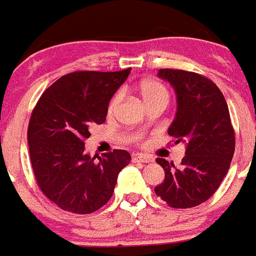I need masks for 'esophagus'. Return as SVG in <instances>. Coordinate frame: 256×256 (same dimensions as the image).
I'll list each match as a JSON object with an SVG mask.
<instances>
[{"instance_id": "esophagus-1", "label": "esophagus", "mask_w": 256, "mask_h": 256, "mask_svg": "<svg viewBox=\"0 0 256 256\" xmlns=\"http://www.w3.org/2000/svg\"><path fill=\"white\" fill-rule=\"evenodd\" d=\"M132 162L134 163H149L152 162V158L146 156V155H132Z\"/></svg>"}]
</instances>
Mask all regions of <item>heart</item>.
Wrapping results in <instances>:
<instances>
[{
	"label": "heart",
	"instance_id": "b5f03b06",
	"mask_svg": "<svg viewBox=\"0 0 256 256\" xmlns=\"http://www.w3.org/2000/svg\"><path fill=\"white\" fill-rule=\"evenodd\" d=\"M139 93L146 106L155 104V102H163V104H166L169 101V92L166 86L154 80H146L140 83ZM121 98H122L121 92H117L111 98L108 104V108H107L110 116H112L116 112L117 107L121 102Z\"/></svg>",
	"mask_w": 256,
	"mask_h": 256
}]
</instances>
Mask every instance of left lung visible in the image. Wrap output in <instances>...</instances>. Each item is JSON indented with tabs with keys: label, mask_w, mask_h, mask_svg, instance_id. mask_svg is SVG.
I'll return each mask as SVG.
<instances>
[{
	"label": "left lung",
	"mask_w": 256,
	"mask_h": 256,
	"mask_svg": "<svg viewBox=\"0 0 256 256\" xmlns=\"http://www.w3.org/2000/svg\"><path fill=\"white\" fill-rule=\"evenodd\" d=\"M158 76L176 90L178 107L168 134L186 145V155L179 168L158 158L166 178L154 190L173 208H190L206 202L228 174L235 131L225 97L211 80L182 69H159Z\"/></svg>",
	"instance_id": "8db88e82"
}]
</instances>
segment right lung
I'll list each match as a JSON object with an SVG mask.
<instances>
[{"label":"right lung","instance_id":"obj_1","mask_svg":"<svg viewBox=\"0 0 256 256\" xmlns=\"http://www.w3.org/2000/svg\"><path fill=\"white\" fill-rule=\"evenodd\" d=\"M131 68L73 72L52 83L32 110L28 128L30 160L42 192L59 208L87 214L107 204L117 176L130 163L126 150L90 158V128L106 121L108 102Z\"/></svg>","mask_w":256,"mask_h":256}]
</instances>
